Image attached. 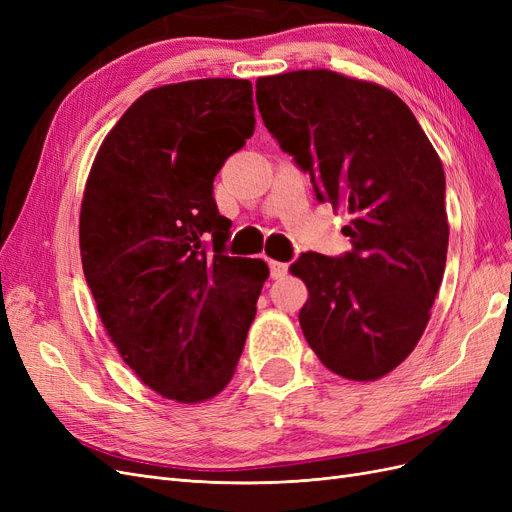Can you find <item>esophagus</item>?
Instances as JSON below:
<instances>
[{
  "label": "esophagus",
  "mask_w": 512,
  "mask_h": 512,
  "mask_svg": "<svg viewBox=\"0 0 512 512\" xmlns=\"http://www.w3.org/2000/svg\"><path fill=\"white\" fill-rule=\"evenodd\" d=\"M269 269H271V277L273 280H280L288 273V262H280V260H271L269 262Z\"/></svg>",
  "instance_id": "34e87169"
}]
</instances>
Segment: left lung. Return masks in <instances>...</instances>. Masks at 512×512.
<instances>
[{
  "label": "left lung",
  "mask_w": 512,
  "mask_h": 512,
  "mask_svg": "<svg viewBox=\"0 0 512 512\" xmlns=\"http://www.w3.org/2000/svg\"><path fill=\"white\" fill-rule=\"evenodd\" d=\"M256 104L318 203L352 215L350 252L290 265L309 290L303 335L337 376L378 380L414 350L442 284V162L406 102L374 83L331 70L262 76Z\"/></svg>",
  "instance_id": "left-lung-1"
}]
</instances>
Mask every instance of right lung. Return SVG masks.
<instances>
[{"mask_svg":"<svg viewBox=\"0 0 512 512\" xmlns=\"http://www.w3.org/2000/svg\"><path fill=\"white\" fill-rule=\"evenodd\" d=\"M252 83L151 89L108 132L81 207V260L104 329L149 389L211 399L230 382L269 267L226 254L213 198L226 158L254 134Z\"/></svg>","mask_w":512,"mask_h":512,"instance_id":"add662e5","label":"right lung"}]
</instances>
